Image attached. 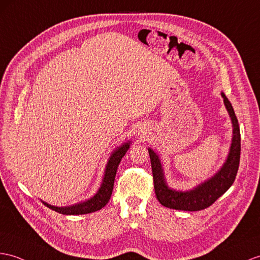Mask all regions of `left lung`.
<instances>
[{
	"instance_id": "left-lung-1",
	"label": "left lung",
	"mask_w": 260,
	"mask_h": 260,
	"mask_svg": "<svg viewBox=\"0 0 260 260\" xmlns=\"http://www.w3.org/2000/svg\"><path fill=\"white\" fill-rule=\"evenodd\" d=\"M220 96L224 99L225 108L232 120L233 138L229 155H227L224 164L210 179L200 183L191 189H186V191L170 187L166 175H164L159 154L153 149H148L151 159L152 173H153L155 195L157 201L163 206L188 212L204 210V208L211 206L219 196L223 195L235 181L240 159V131L238 120L229 98L225 96L224 92H220Z\"/></svg>"
}]
</instances>
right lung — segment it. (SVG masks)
I'll return each mask as SVG.
<instances>
[{
    "label": "right lung",
    "instance_id": "obj_1",
    "mask_svg": "<svg viewBox=\"0 0 260 260\" xmlns=\"http://www.w3.org/2000/svg\"><path fill=\"white\" fill-rule=\"evenodd\" d=\"M131 141H126L119 145L116 150L111 152V155L109 156L108 162L106 164L105 173L103 176V181H101L100 187L93 196L86 201H81L79 203H76L69 206H54L50 205L46 202L42 201L44 205L49 207L57 213L64 214V215H82V214H89L92 212H97L101 210L106 204L108 203L110 200V196L112 194L113 189V183H115V178L117 174V170L119 167V163L121 161L126 151L130 148Z\"/></svg>",
    "mask_w": 260,
    "mask_h": 260
}]
</instances>
